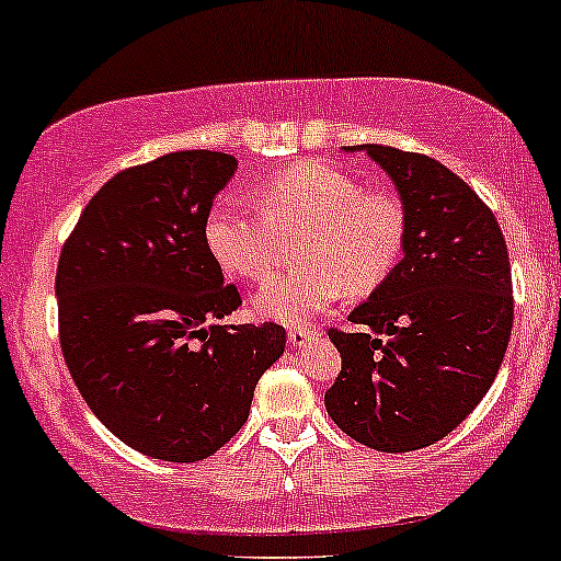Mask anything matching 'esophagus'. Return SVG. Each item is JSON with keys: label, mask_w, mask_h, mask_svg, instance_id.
Masks as SVG:
<instances>
[{"label": "esophagus", "mask_w": 561, "mask_h": 561, "mask_svg": "<svg viewBox=\"0 0 561 561\" xmlns=\"http://www.w3.org/2000/svg\"><path fill=\"white\" fill-rule=\"evenodd\" d=\"M316 336H321V331L318 329H312V327H291L288 329V342H291V345H307V342L310 340H316Z\"/></svg>", "instance_id": "obj_1"}]
</instances>
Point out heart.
I'll use <instances>...</instances> for the list:
<instances>
[{"label": "heart", "mask_w": 561, "mask_h": 561, "mask_svg": "<svg viewBox=\"0 0 561 561\" xmlns=\"http://www.w3.org/2000/svg\"><path fill=\"white\" fill-rule=\"evenodd\" d=\"M280 234H302L297 249L302 267L264 283L254 294V310L297 323L323 312L345 291L364 297L382 286L401 259L407 214L396 195L364 190L323 162L275 173L259 190V208L219 201L208 210V251L234 278H267Z\"/></svg>", "instance_id": "obj_1"}]
</instances>
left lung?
Wrapping results in <instances>:
<instances>
[{"label":"left lung","mask_w":561,"mask_h":561,"mask_svg":"<svg viewBox=\"0 0 561 561\" xmlns=\"http://www.w3.org/2000/svg\"><path fill=\"white\" fill-rule=\"evenodd\" d=\"M358 149L399 190L407 240L390 278L351 312L364 331H329L342 371L323 401L358 444L412 451L455 431L495 382L514 327L508 249L495 214L447 165Z\"/></svg>","instance_id":"1"}]
</instances>
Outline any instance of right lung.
Wrapping results in <instances>:
<instances>
[{
	"mask_svg": "<svg viewBox=\"0 0 561 561\" xmlns=\"http://www.w3.org/2000/svg\"><path fill=\"white\" fill-rule=\"evenodd\" d=\"M234 171L232 154L208 149L119 171L58 259L71 379L119 442L154 460L197 462L225 447L286 347L278 323L219 327L240 294L208 251L206 219Z\"/></svg>",
	"mask_w": 561,
	"mask_h": 561,
	"instance_id": "add662e5",
	"label": "right lung"
}]
</instances>
